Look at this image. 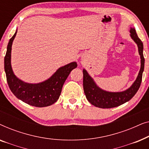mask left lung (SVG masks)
I'll use <instances>...</instances> for the list:
<instances>
[{
    "label": "left lung",
    "instance_id": "1",
    "mask_svg": "<svg viewBox=\"0 0 149 149\" xmlns=\"http://www.w3.org/2000/svg\"><path fill=\"white\" fill-rule=\"evenodd\" d=\"M130 36L138 47V52L141 58V67L136 80L127 90L121 92H109L104 91L96 85L92 78L83 69V89L87 100L95 107L101 109H111L119 107L131 100L137 92L142 82V72L144 68V58L143 56V43L138 38L134 28H131Z\"/></svg>",
    "mask_w": 149,
    "mask_h": 149
}]
</instances>
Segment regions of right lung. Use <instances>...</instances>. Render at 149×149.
Masks as SVG:
<instances>
[{"label": "right lung", "instance_id": "add662e5", "mask_svg": "<svg viewBox=\"0 0 149 149\" xmlns=\"http://www.w3.org/2000/svg\"><path fill=\"white\" fill-rule=\"evenodd\" d=\"M16 33L10 38L5 56V71L7 83L12 93L28 104L36 107H45L54 104L62 92L63 85L73 69L76 62H71L61 67L47 80L37 84L24 82L13 74L11 65V46Z\"/></svg>", "mask_w": 149, "mask_h": 149}]
</instances>
